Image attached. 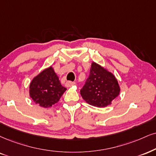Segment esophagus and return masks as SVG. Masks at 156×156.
<instances>
[{"label": "esophagus", "instance_id": "1", "mask_svg": "<svg viewBox=\"0 0 156 156\" xmlns=\"http://www.w3.org/2000/svg\"><path fill=\"white\" fill-rule=\"evenodd\" d=\"M74 84H75L74 82H71V81H68V82H66V84H65V85H66V87H71V86L74 85Z\"/></svg>", "mask_w": 156, "mask_h": 156}]
</instances>
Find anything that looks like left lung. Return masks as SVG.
<instances>
[{"label": "left lung", "instance_id": "obj_1", "mask_svg": "<svg viewBox=\"0 0 156 156\" xmlns=\"http://www.w3.org/2000/svg\"><path fill=\"white\" fill-rule=\"evenodd\" d=\"M119 92L116 77L96 63H92L89 77L80 90L82 98L90 105L103 108L110 105Z\"/></svg>", "mask_w": 156, "mask_h": 156}]
</instances>
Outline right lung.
<instances>
[{
  "label": "right lung",
  "mask_w": 156,
  "mask_h": 156,
  "mask_svg": "<svg viewBox=\"0 0 156 156\" xmlns=\"http://www.w3.org/2000/svg\"><path fill=\"white\" fill-rule=\"evenodd\" d=\"M66 90L61 85L52 67L43 70L35 76L30 85V95L37 104L48 108L56 103Z\"/></svg>",
  "instance_id": "obj_1"
}]
</instances>
